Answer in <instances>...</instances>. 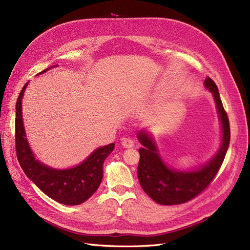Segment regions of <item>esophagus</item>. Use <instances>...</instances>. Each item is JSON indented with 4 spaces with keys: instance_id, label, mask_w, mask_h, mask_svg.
Listing matches in <instances>:
<instances>
[{
    "instance_id": "1",
    "label": "esophagus",
    "mask_w": 250,
    "mask_h": 250,
    "mask_svg": "<svg viewBox=\"0 0 250 250\" xmlns=\"http://www.w3.org/2000/svg\"><path fill=\"white\" fill-rule=\"evenodd\" d=\"M121 145L125 148H130V147L134 146V141L132 139H130V138L124 137V138L121 139Z\"/></svg>"
}]
</instances>
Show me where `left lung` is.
I'll list each match as a JSON object with an SVG mask.
<instances>
[{
    "label": "left lung",
    "instance_id": "left-lung-1",
    "mask_svg": "<svg viewBox=\"0 0 250 250\" xmlns=\"http://www.w3.org/2000/svg\"><path fill=\"white\" fill-rule=\"evenodd\" d=\"M204 84L212 93L222 127L221 146L206 165L192 171L172 169L162 160L151 135L146 130L137 133L139 142L144 146L138 149L140 154L137 169L138 181L145 192L159 205L184 204L203 192L217 175L229 147V119L224 110L218 86L209 77L206 78Z\"/></svg>",
    "mask_w": 250,
    "mask_h": 250
}]
</instances>
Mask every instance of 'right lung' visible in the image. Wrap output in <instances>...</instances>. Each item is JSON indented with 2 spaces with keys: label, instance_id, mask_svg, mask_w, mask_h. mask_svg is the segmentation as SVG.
<instances>
[{
  "label": "right lung",
  "instance_id": "obj_1",
  "mask_svg": "<svg viewBox=\"0 0 250 250\" xmlns=\"http://www.w3.org/2000/svg\"><path fill=\"white\" fill-rule=\"evenodd\" d=\"M27 84L28 82L23 86L16 103L15 144L21 168L44 194L58 203L66 206L84 203L99 188L103 179L104 162L113 151L115 144L97 148L80 165L70 169L58 170L42 164L34 158L22 120V99Z\"/></svg>",
  "mask_w": 250,
  "mask_h": 250
}]
</instances>
